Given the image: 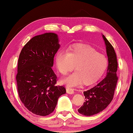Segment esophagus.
<instances>
[{"mask_svg":"<svg viewBox=\"0 0 133 133\" xmlns=\"http://www.w3.org/2000/svg\"><path fill=\"white\" fill-rule=\"evenodd\" d=\"M66 89L67 93L71 94V95H72V94L74 93V90H73V89H72V88H71L69 87H66Z\"/></svg>","mask_w":133,"mask_h":133,"instance_id":"1","label":"esophagus"}]
</instances>
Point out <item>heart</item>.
<instances>
[{"mask_svg":"<svg viewBox=\"0 0 133 133\" xmlns=\"http://www.w3.org/2000/svg\"><path fill=\"white\" fill-rule=\"evenodd\" d=\"M58 71L62 75L72 70L75 72L65 78L63 81L68 85L91 84L96 81L108 66V60L103 55L99 54L90 46L72 47L67 50L58 52L56 56Z\"/></svg>","mask_w":133,"mask_h":133,"instance_id":"obj_1","label":"heart"}]
</instances>
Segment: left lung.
<instances>
[{"label": "left lung", "instance_id": "1", "mask_svg": "<svg viewBox=\"0 0 133 133\" xmlns=\"http://www.w3.org/2000/svg\"><path fill=\"white\" fill-rule=\"evenodd\" d=\"M103 38L107 47L108 60L107 74L102 81L84 91L85 102L78 111L85 116L95 115L105 109L113 99L117 84L118 63L115 52L113 46L104 35Z\"/></svg>", "mask_w": 133, "mask_h": 133}]
</instances>
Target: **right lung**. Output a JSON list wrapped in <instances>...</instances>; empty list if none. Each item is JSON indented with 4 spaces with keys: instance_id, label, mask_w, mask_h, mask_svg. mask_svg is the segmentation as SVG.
<instances>
[{
    "instance_id": "right-lung-1",
    "label": "right lung",
    "mask_w": 133,
    "mask_h": 133,
    "mask_svg": "<svg viewBox=\"0 0 133 133\" xmlns=\"http://www.w3.org/2000/svg\"><path fill=\"white\" fill-rule=\"evenodd\" d=\"M59 47L57 34L49 32L32 37L19 54L16 76L18 95L36 115H49L58 98L66 93L64 86L56 85L57 77L52 69Z\"/></svg>"
}]
</instances>
